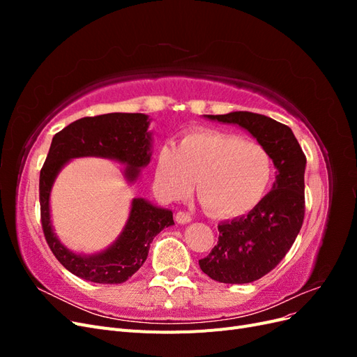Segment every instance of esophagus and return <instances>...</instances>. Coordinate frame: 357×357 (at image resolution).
<instances>
[{
  "label": "esophagus",
  "instance_id": "34e87169",
  "mask_svg": "<svg viewBox=\"0 0 357 357\" xmlns=\"http://www.w3.org/2000/svg\"><path fill=\"white\" fill-rule=\"evenodd\" d=\"M192 220V218H190V214L189 213H186V211H177L176 213V222L177 223H180V225H185V223H189Z\"/></svg>",
  "mask_w": 357,
  "mask_h": 357
}]
</instances>
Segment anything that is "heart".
Masks as SVG:
<instances>
[{"instance_id": "b5f03b06", "label": "heart", "mask_w": 357, "mask_h": 357, "mask_svg": "<svg viewBox=\"0 0 357 357\" xmlns=\"http://www.w3.org/2000/svg\"><path fill=\"white\" fill-rule=\"evenodd\" d=\"M155 178L159 192L171 201L185 198L197 180L205 210L235 218L264 198L273 178V160L261 144L226 132L201 131L186 135L178 149L160 147Z\"/></svg>"}]
</instances>
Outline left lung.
I'll return each mask as SVG.
<instances>
[{
    "label": "left lung",
    "mask_w": 357,
    "mask_h": 357,
    "mask_svg": "<svg viewBox=\"0 0 357 357\" xmlns=\"http://www.w3.org/2000/svg\"><path fill=\"white\" fill-rule=\"evenodd\" d=\"M208 119L247 129L277 168L273 190L247 215L222 222L219 241L199 261L215 282L244 284L262 278L283 261L305 215L304 172L307 158L287 125L252 112L207 114Z\"/></svg>",
    "instance_id": "1"
}]
</instances>
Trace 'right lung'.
I'll use <instances>...</instances> for the list:
<instances>
[{
	"label": "right lung",
	"instance_id": "add662e5",
	"mask_svg": "<svg viewBox=\"0 0 357 357\" xmlns=\"http://www.w3.org/2000/svg\"><path fill=\"white\" fill-rule=\"evenodd\" d=\"M147 116L142 113H109L82 117L55 134L45 165L40 171L41 228L52 253L70 273L100 284H119L132 277L149 255L150 243L168 226L174 225L172 213L158 208L143 198L132 201L123 232L105 252L80 256L63 247L53 234L49 197L59 169L73 158L101 156L128 165L129 181L138 177V168L150 162V134Z\"/></svg>",
	"mask_w": 357,
	"mask_h": 357
}]
</instances>
